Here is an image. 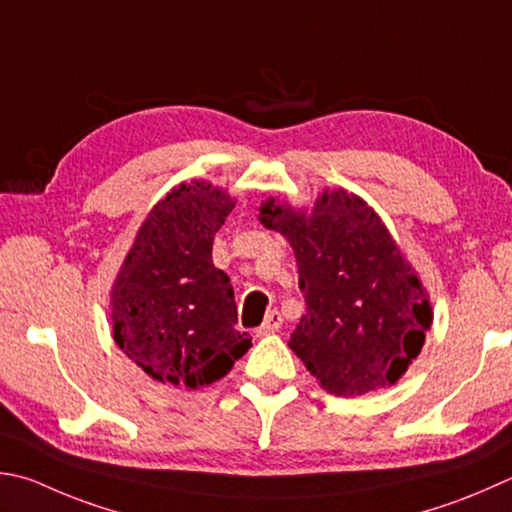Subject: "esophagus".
Returning <instances> with one entry per match:
<instances>
[{
    "label": "esophagus",
    "mask_w": 512,
    "mask_h": 512,
    "mask_svg": "<svg viewBox=\"0 0 512 512\" xmlns=\"http://www.w3.org/2000/svg\"><path fill=\"white\" fill-rule=\"evenodd\" d=\"M280 327H282V313L280 311H271V313L266 315V320H264L262 327L257 329V336H271V333L280 331Z\"/></svg>",
    "instance_id": "34e87169"
}]
</instances>
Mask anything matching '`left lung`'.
Listing matches in <instances>:
<instances>
[{"label": "left lung", "instance_id": "8db88e82", "mask_svg": "<svg viewBox=\"0 0 512 512\" xmlns=\"http://www.w3.org/2000/svg\"><path fill=\"white\" fill-rule=\"evenodd\" d=\"M264 228L291 244L306 313L288 347L336 396L392 387L421 353L432 304L374 208L347 190H322L311 212L273 197Z\"/></svg>", "mask_w": 512, "mask_h": 512}]
</instances>
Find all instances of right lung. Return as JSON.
<instances>
[{
    "instance_id": "right-lung-1",
    "label": "right lung",
    "mask_w": 512,
    "mask_h": 512,
    "mask_svg": "<svg viewBox=\"0 0 512 512\" xmlns=\"http://www.w3.org/2000/svg\"><path fill=\"white\" fill-rule=\"evenodd\" d=\"M235 203L208 181L176 185L145 217L111 286L116 345L163 385H212L250 349L230 277L212 264Z\"/></svg>"
}]
</instances>
